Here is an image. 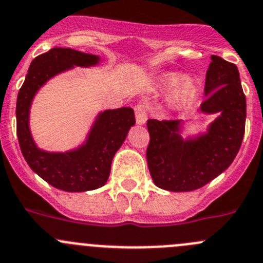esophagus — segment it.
I'll return each instance as SVG.
<instances>
[{
	"label": "esophagus",
	"instance_id": "esophagus-1",
	"mask_svg": "<svg viewBox=\"0 0 263 263\" xmlns=\"http://www.w3.org/2000/svg\"><path fill=\"white\" fill-rule=\"evenodd\" d=\"M135 115H136L137 124H140V126L145 124L146 120H148V110H146L145 105H136V106H135Z\"/></svg>",
	"mask_w": 263,
	"mask_h": 263
}]
</instances>
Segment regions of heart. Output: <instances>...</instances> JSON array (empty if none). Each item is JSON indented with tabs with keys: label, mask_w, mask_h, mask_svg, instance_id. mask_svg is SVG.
Masks as SVG:
<instances>
[{
	"label": "heart",
	"mask_w": 263,
	"mask_h": 263,
	"mask_svg": "<svg viewBox=\"0 0 263 263\" xmlns=\"http://www.w3.org/2000/svg\"><path fill=\"white\" fill-rule=\"evenodd\" d=\"M181 80H183V75H179V73H166L162 82H163V85L167 89H171V88L176 87ZM196 96H197V85H196L195 80L184 79L183 82L176 87L175 92H174L173 105L176 107L187 106V105H190L195 100Z\"/></svg>",
	"instance_id": "1"
}]
</instances>
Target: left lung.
I'll return each instance as SVG.
<instances>
[{
    "label": "left lung",
    "mask_w": 263,
    "mask_h": 263,
    "mask_svg": "<svg viewBox=\"0 0 263 263\" xmlns=\"http://www.w3.org/2000/svg\"><path fill=\"white\" fill-rule=\"evenodd\" d=\"M201 114H218L205 132L184 139L183 120L149 119V173L157 187L171 192L198 190L227 170L245 131L247 101L236 65L212 55Z\"/></svg>",
    "instance_id": "left-lung-1"
}]
</instances>
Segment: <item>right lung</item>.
I'll list each match as a JSON object with an SVG mask.
<instances>
[{
	"instance_id": "obj_1",
	"label": "right lung",
	"mask_w": 263,
	"mask_h": 263,
	"mask_svg": "<svg viewBox=\"0 0 263 263\" xmlns=\"http://www.w3.org/2000/svg\"><path fill=\"white\" fill-rule=\"evenodd\" d=\"M101 58L70 48H53L32 61L16 100V135L29 167L54 188L87 192L105 185L111 161L135 124L131 107L100 111L78 148L48 152L39 148L29 128V109L36 93L54 76L73 67H93Z\"/></svg>"
}]
</instances>
